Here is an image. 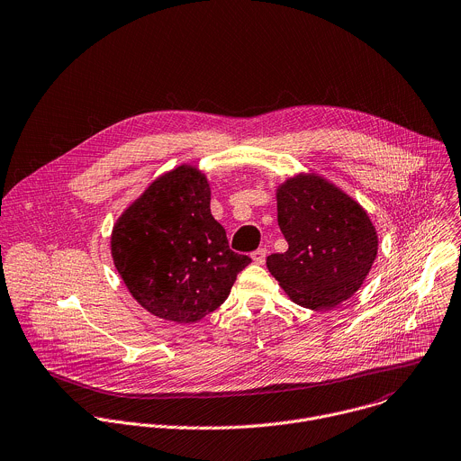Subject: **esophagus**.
Returning a JSON list of instances; mask_svg holds the SVG:
<instances>
[{
	"label": "esophagus",
	"instance_id": "obj_1",
	"mask_svg": "<svg viewBox=\"0 0 461 461\" xmlns=\"http://www.w3.org/2000/svg\"><path fill=\"white\" fill-rule=\"evenodd\" d=\"M266 249L264 248H260V249H257V251H253L251 253V258H253V262L255 264H264V260H266Z\"/></svg>",
	"mask_w": 461,
	"mask_h": 461
}]
</instances>
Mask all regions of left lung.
Returning <instances> with one entry per match:
<instances>
[{"mask_svg":"<svg viewBox=\"0 0 461 461\" xmlns=\"http://www.w3.org/2000/svg\"><path fill=\"white\" fill-rule=\"evenodd\" d=\"M275 197L287 251L266 258L269 273L302 308H337L362 287L375 264L378 231L369 213L312 170L285 177Z\"/></svg>","mask_w":461,"mask_h":461,"instance_id":"left-lung-1","label":"left lung"}]
</instances>
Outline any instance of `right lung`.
<instances>
[{"mask_svg":"<svg viewBox=\"0 0 461 461\" xmlns=\"http://www.w3.org/2000/svg\"><path fill=\"white\" fill-rule=\"evenodd\" d=\"M210 201L206 174L183 163L153 179L113 222V266L153 317L199 322L228 298L237 275L251 262L230 249Z\"/></svg>","mask_w":461,"mask_h":461,"instance_id":"obj_1","label":"right lung"}]
</instances>
